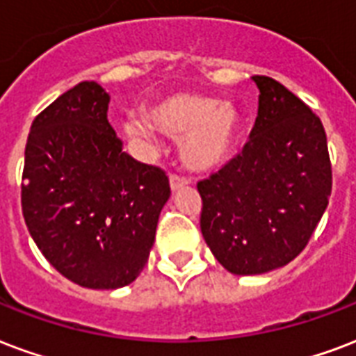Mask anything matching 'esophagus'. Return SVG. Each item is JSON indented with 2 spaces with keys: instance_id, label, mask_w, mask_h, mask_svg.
<instances>
[{
  "instance_id": "1",
  "label": "esophagus",
  "mask_w": 356,
  "mask_h": 356,
  "mask_svg": "<svg viewBox=\"0 0 356 356\" xmlns=\"http://www.w3.org/2000/svg\"><path fill=\"white\" fill-rule=\"evenodd\" d=\"M186 184H188V179L183 177V175H177V173H172V175H170V186H172V190L183 188Z\"/></svg>"
}]
</instances>
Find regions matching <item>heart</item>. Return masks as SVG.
Masks as SVG:
<instances>
[{
	"mask_svg": "<svg viewBox=\"0 0 356 356\" xmlns=\"http://www.w3.org/2000/svg\"><path fill=\"white\" fill-rule=\"evenodd\" d=\"M147 122L124 121V134L149 138L153 126L172 138H181V156L194 170H211L222 164L238 132V113L232 104H218V100L190 93L173 95L149 108Z\"/></svg>",
	"mask_w": 356,
	"mask_h": 356,
	"instance_id": "obj_1",
	"label": "heart"
}]
</instances>
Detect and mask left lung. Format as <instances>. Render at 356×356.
I'll list each match as a JSON object with an SVG mask.
<instances>
[{
  "instance_id": "obj_1",
  "label": "left lung",
  "mask_w": 356,
  "mask_h": 356,
  "mask_svg": "<svg viewBox=\"0 0 356 356\" xmlns=\"http://www.w3.org/2000/svg\"><path fill=\"white\" fill-rule=\"evenodd\" d=\"M259 108L243 151L197 183L203 238L233 275H261L305 250L332 190L321 119L280 81L254 76Z\"/></svg>"
}]
</instances>
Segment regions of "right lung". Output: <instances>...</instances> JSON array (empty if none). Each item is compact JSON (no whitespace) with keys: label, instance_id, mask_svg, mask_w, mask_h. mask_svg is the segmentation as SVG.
<instances>
[{"label":"right lung","instance_id":"1","mask_svg":"<svg viewBox=\"0 0 356 356\" xmlns=\"http://www.w3.org/2000/svg\"><path fill=\"white\" fill-rule=\"evenodd\" d=\"M110 95L80 81L35 118L22 173V213L42 256L81 287L129 286L145 267L170 181L123 151Z\"/></svg>","mask_w":356,"mask_h":356}]
</instances>
